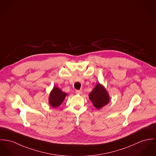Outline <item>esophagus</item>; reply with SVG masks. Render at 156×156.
Listing matches in <instances>:
<instances>
[{"instance_id": "1", "label": "esophagus", "mask_w": 156, "mask_h": 156, "mask_svg": "<svg viewBox=\"0 0 156 156\" xmlns=\"http://www.w3.org/2000/svg\"><path fill=\"white\" fill-rule=\"evenodd\" d=\"M75 93L77 94H81L83 93V91H82V90H76Z\"/></svg>"}]
</instances>
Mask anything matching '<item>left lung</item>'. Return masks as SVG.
Wrapping results in <instances>:
<instances>
[{"label":"left lung","mask_w":156,"mask_h":156,"mask_svg":"<svg viewBox=\"0 0 156 156\" xmlns=\"http://www.w3.org/2000/svg\"><path fill=\"white\" fill-rule=\"evenodd\" d=\"M89 98L92 101L93 105L97 109H100L109 101V96L105 88L101 85L98 84L93 90L90 93Z\"/></svg>","instance_id":"8db88e82"}]
</instances>
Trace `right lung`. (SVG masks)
<instances>
[{"mask_svg":"<svg viewBox=\"0 0 156 156\" xmlns=\"http://www.w3.org/2000/svg\"><path fill=\"white\" fill-rule=\"evenodd\" d=\"M67 94L58 87H54L49 97V103L53 108H58L63 101Z\"/></svg>","mask_w":156,"mask_h":156,"instance_id":"1","label":"right lung"}]
</instances>
